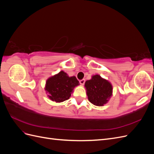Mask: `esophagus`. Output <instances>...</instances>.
I'll return each mask as SVG.
<instances>
[{"label": "esophagus", "mask_w": 154, "mask_h": 154, "mask_svg": "<svg viewBox=\"0 0 154 154\" xmlns=\"http://www.w3.org/2000/svg\"><path fill=\"white\" fill-rule=\"evenodd\" d=\"M85 79H82V80H80V83L81 85H84V83H85Z\"/></svg>", "instance_id": "esophagus-1"}]
</instances>
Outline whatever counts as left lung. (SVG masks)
Wrapping results in <instances>:
<instances>
[{"label":"left lung","mask_w":154,"mask_h":154,"mask_svg":"<svg viewBox=\"0 0 154 154\" xmlns=\"http://www.w3.org/2000/svg\"><path fill=\"white\" fill-rule=\"evenodd\" d=\"M88 99L96 106H103L109 100L112 94V86L105 79L98 74L92 76L85 83Z\"/></svg>","instance_id":"8db88e82"}]
</instances>
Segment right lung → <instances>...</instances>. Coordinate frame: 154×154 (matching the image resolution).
<instances>
[{"mask_svg":"<svg viewBox=\"0 0 154 154\" xmlns=\"http://www.w3.org/2000/svg\"><path fill=\"white\" fill-rule=\"evenodd\" d=\"M79 84L75 76L69 77L66 72L62 71L48 79L45 90L51 100L60 103L68 100L74 88Z\"/></svg>","mask_w":154,"mask_h":154,"instance_id":"obj_1","label":"right lung"}]
</instances>
